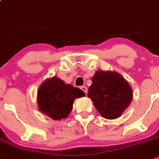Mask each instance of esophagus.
Masks as SVG:
<instances>
[{
    "label": "esophagus",
    "mask_w": 159,
    "mask_h": 159,
    "mask_svg": "<svg viewBox=\"0 0 159 159\" xmlns=\"http://www.w3.org/2000/svg\"><path fill=\"white\" fill-rule=\"evenodd\" d=\"M81 90H82V91H84V92L86 94H87V91H88V90H87V87H81Z\"/></svg>",
    "instance_id": "34e87169"
}]
</instances>
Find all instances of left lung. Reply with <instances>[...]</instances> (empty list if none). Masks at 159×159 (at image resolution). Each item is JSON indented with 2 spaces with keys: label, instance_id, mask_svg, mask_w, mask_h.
Instances as JSON below:
<instances>
[{
  "label": "left lung",
  "instance_id": "obj_1",
  "mask_svg": "<svg viewBox=\"0 0 159 159\" xmlns=\"http://www.w3.org/2000/svg\"><path fill=\"white\" fill-rule=\"evenodd\" d=\"M88 98L97 111L109 120L118 118L132 100V89L120 74L98 70L91 78Z\"/></svg>",
  "mask_w": 159,
  "mask_h": 159
}]
</instances>
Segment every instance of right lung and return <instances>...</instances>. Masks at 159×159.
<instances>
[{"instance_id":"add662e5","label":"right lung","mask_w":159,"mask_h":159,"mask_svg":"<svg viewBox=\"0 0 159 159\" xmlns=\"http://www.w3.org/2000/svg\"><path fill=\"white\" fill-rule=\"evenodd\" d=\"M84 96L85 93L82 90L53 76L46 80L39 87L37 103L42 113L53 120H61L71 113L74 100Z\"/></svg>"}]
</instances>
